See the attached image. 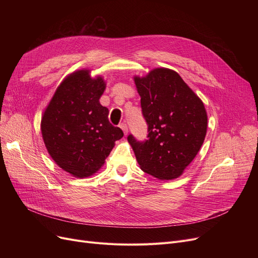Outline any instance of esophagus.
I'll list each match as a JSON object with an SVG mask.
<instances>
[{"mask_svg":"<svg viewBox=\"0 0 258 258\" xmlns=\"http://www.w3.org/2000/svg\"><path fill=\"white\" fill-rule=\"evenodd\" d=\"M120 127H121V130L122 131H123V133H124V135H127V125H126V123H124V122H123V123H121L120 124Z\"/></svg>","mask_w":258,"mask_h":258,"instance_id":"obj_1","label":"esophagus"}]
</instances>
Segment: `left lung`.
<instances>
[{"label":"left lung","instance_id":"obj_1","mask_svg":"<svg viewBox=\"0 0 258 258\" xmlns=\"http://www.w3.org/2000/svg\"><path fill=\"white\" fill-rule=\"evenodd\" d=\"M147 123V140L128 135L140 168L160 180L179 178L205 140L207 113L203 101L173 70L157 68L135 76Z\"/></svg>","mask_w":258,"mask_h":258}]
</instances>
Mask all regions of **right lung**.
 Returning <instances> with one entry per match:
<instances>
[{"label": "right lung", "instance_id": "obj_1", "mask_svg": "<svg viewBox=\"0 0 258 258\" xmlns=\"http://www.w3.org/2000/svg\"><path fill=\"white\" fill-rule=\"evenodd\" d=\"M90 72L78 70L62 80L40 122L51 158L80 179L97 172L115 141L123 137L121 128L110 123L108 110L99 102L105 90L103 78H92Z\"/></svg>", "mask_w": 258, "mask_h": 258}]
</instances>
